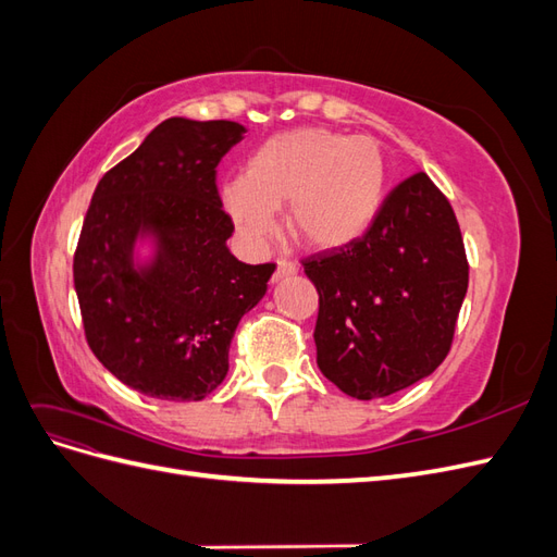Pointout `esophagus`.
Here are the masks:
<instances>
[{
	"instance_id": "1",
	"label": "esophagus",
	"mask_w": 557,
	"mask_h": 557,
	"mask_svg": "<svg viewBox=\"0 0 557 557\" xmlns=\"http://www.w3.org/2000/svg\"><path fill=\"white\" fill-rule=\"evenodd\" d=\"M293 274H297V264L288 258H278V264H276V272H274L272 281H281V278L293 276Z\"/></svg>"
}]
</instances>
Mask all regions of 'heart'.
Returning a JSON list of instances; mask_svg holds the SVG:
<instances>
[{
	"mask_svg": "<svg viewBox=\"0 0 557 557\" xmlns=\"http://www.w3.org/2000/svg\"><path fill=\"white\" fill-rule=\"evenodd\" d=\"M385 181V158L376 141L299 129L252 150L244 176L223 183L221 199L246 237L272 234L274 211L285 207L290 237L327 252L360 242L374 225Z\"/></svg>",
	"mask_w": 557,
	"mask_h": 557,
	"instance_id": "heart-1",
	"label": "heart"
}]
</instances>
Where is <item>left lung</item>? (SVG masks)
<instances>
[{"label": "left lung", "mask_w": 557, "mask_h": 557, "mask_svg": "<svg viewBox=\"0 0 557 557\" xmlns=\"http://www.w3.org/2000/svg\"><path fill=\"white\" fill-rule=\"evenodd\" d=\"M301 264L318 290V367L342 393L387 397L448 356L469 262L450 201L425 172L385 195L360 242Z\"/></svg>", "instance_id": "obj_1"}]
</instances>
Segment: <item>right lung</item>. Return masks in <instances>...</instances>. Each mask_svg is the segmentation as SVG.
Masks as SVG:
<instances>
[{
  "instance_id": "add662e5",
  "label": "right lung",
  "mask_w": 557,
  "mask_h": 557,
  "mask_svg": "<svg viewBox=\"0 0 557 557\" xmlns=\"http://www.w3.org/2000/svg\"><path fill=\"white\" fill-rule=\"evenodd\" d=\"M232 121L170 117L97 183L74 252V288L90 350L134 391L199 401L227 374L234 330L267 293L276 264L227 250L232 218L215 166L244 137ZM153 231L146 270L133 242Z\"/></svg>"
}]
</instances>
